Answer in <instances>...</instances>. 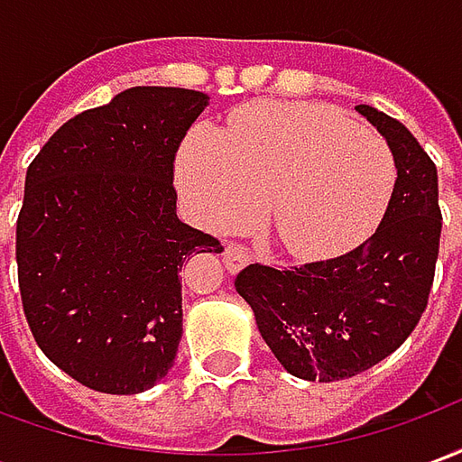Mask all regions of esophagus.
Here are the masks:
<instances>
[{
    "label": "esophagus",
    "instance_id": "1",
    "mask_svg": "<svg viewBox=\"0 0 462 462\" xmlns=\"http://www.w3.org/2000/svg\"><path fill=\"white\" fill-rule=\"evenodd\" d=\"M222 262H225V270L227 272H240L242 267H247L252 262L250 252L245 250L242 245H227L225 247V252H222Z\"/></svg>",
    "mask_w": 462,
    "mask_h": 462
}]
</instances>
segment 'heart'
<instances>
[{
	"label": "heart",
	"instance_id": "obj_1",
	"mask_svg": "<svg viewBox=\"0 0 462 462\" xmlns=\"http://www.w3.org/2000/svg\"><path fill=\"white\" fill-rule=\"evenodd\" d=\"M393 185L388 143L329 106H254L227 133L198 125L180 152V188L202 220L232 227L270 205V227L297 257L366 240Z\"/></svg>",
	"mask_w": 462,
	"mask_h": 462
}]
</instances>
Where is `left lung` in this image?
Returning <instances> with one entry per match:
<instances>
[{"label":"left lung","mask_w":462,"mask_h":462,"mask_svg":"<svg viewBox=\"0 0 462 462\" xmlns=\"http://www.w3.org/2000/svg\"><path fill=\"white\" fill-rule=\"evenodd\" d=\"M356 111L386 138L396 185L386 215L356 250L291 270L250 264L235 290L291 376L341 381L376 366L426 311L440 242L438 172L413 133L371 106Z\"/></svg>","instance_id":"obj_1"}]
</instances>
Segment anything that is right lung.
<instances>
[{"instance_id":"obj_1","label":"right lung","mask_w":462,"mask_h":462,"mask_svg":"<svg viewBox=\"0 0 462 462\" xmlns=\"http://www.w3.org/2000/svg\"><path fill=\"white\" fill-rule=\"evenodd\" d=\"M210 96L135 86L39 151L16 220L19 291L49 361L116 396L165 378L182 337L185 260L220 242L178 220L172 162Z\"/></svg>"}]
</instances>
